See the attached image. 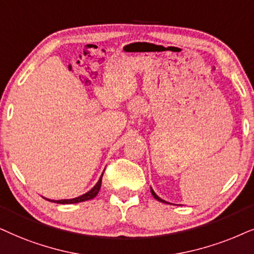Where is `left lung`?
Returning a JSON list of instances; mask_svg holds the SVG:
<instances>
[{
    "label": "left lung",
    "mask_w": 254,
    "mask_h": 254,
    "mask_svg": "<svg viewBox=\"0 0 254 254\" xmlns=\"http://www.w3.org/2000/svg\"><path fill=\"white\" fill-rule=\"evenodd\" d=\"M151 192H152V195H153V197L155 198V200H158V201H160V202H162V203H167V204H171L170 202H167V201H165V200H162L161 197H159V196L155 194V191L153 190V189H152V187H151Z\"/></svg>",
    "instance_id": "1"
}]
</instances>
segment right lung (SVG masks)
Instances as JSON below:
<instances>
[{
	"label": "right lung",
	"mask_w": 254,
	"mask_h": 254,
	"mask_svg": "<svg viewBox=\"0 0 254 254\" xmlns=\"http://www.w3.org/2000/svg\"><path fill=\"white\" fill-rule=\"evenodd\" d=\"M103 173H104V171H103ZM103 173L101 174V177L99 179V181L96 182V185L94 186V187L90 189L89 191H87L86 194L77 196V197H74V198H65V200H50V198H46V197H44V198H45V200H47V201H50V202H54V203H59V204H72V203H79V202L92 200V198H94L97 194H99L100 188H101V184H102Z\"/></svg>",
	"instance_id": "right-lung-1"
}]
</instances>
